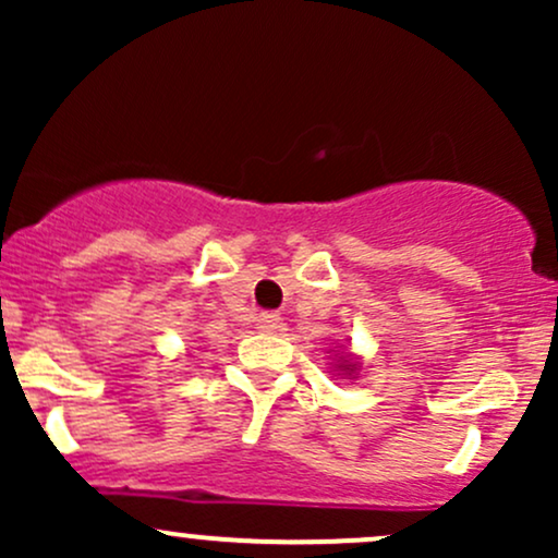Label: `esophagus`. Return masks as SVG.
Masks as SVG:
<instances>
[{
	"label": "esophagus",
	"instance_id": "esophagus-1",
	"mask_svg": "<svg viewBox=\"0 0 558 558\" xmlns=\"http://www.w3.org/2000/svg\"><path fill=\"white\" fill-rule=\"evenodd\" d=\"M257 328L262 332H278L280 328H283V323H280L278 315H259L257 317Z\"/></svg>",
	"mask_w": 558,
	"mask_h": 558
}]
</instances>
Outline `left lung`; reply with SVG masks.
Masks as SVG:
<instances>
[{
  "mask_svg": "<svg viewBox=\"0 0 558 558\" xmlns=\"http://www.w3.org/2000/svg\"><path fill=\"white\" fill-rule=\"evenodd\" d=\"M356 367H360V362H356L351 354H345V356H341V360L336 362V373L343 375V377H354L356 375Z\"/></svg>",
  "mask_w": 558,
  "mask_h": 558,
  "instance_id": "left-lung-1",
  "label": "left lung"
}]
</instances>
